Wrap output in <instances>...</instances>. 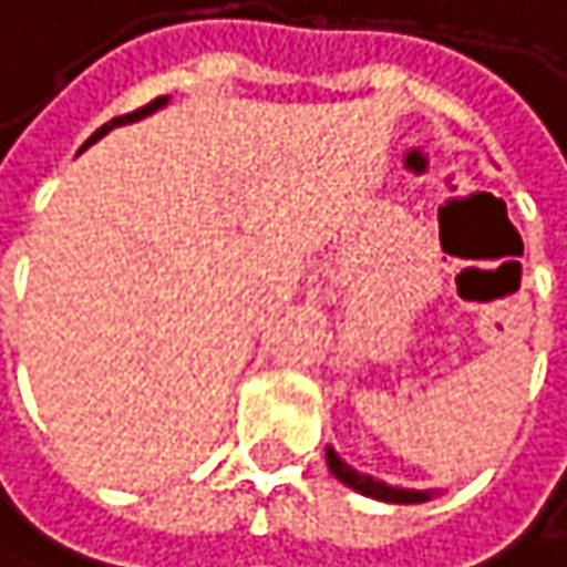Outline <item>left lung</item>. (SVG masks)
I'll return each mask as SVG.
<instances>
[{"label": "left lung", "instance_id": "left-lung-1", "mask_svg": "<svg viewBox=\"0 0 567 567\" xmlns=\"http://www.w3.org/2000/svg\"><path fill=\"white\" fill-rule=\"evenodd\" d=\"M326 462H329V472L349 485L352 492L365 495V498H375V502H389V505H422V502H432L439 492H419V488H399V485H389V482H379L365 472H355L332 445H326Z\"/></svg>", "mask_w": 567, "mask_h": 567}]
</instances>
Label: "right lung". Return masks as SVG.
Listing matches in <instances>:
<instances>
[{
    "label": "right lung",
    "mask_w": 567,
    "mask_h": 567,
    "mask_svg": "<svg viewBox=\"0 0 567 567\" xmlns=\"http://www.w3.org/2000/svg\"><path fill=\"white\" fill-rule=\"evenodd\" d=\"M165 105H168V95H158V99H152L148 105H142V109H135V112H128V115H115L112 122H105L102 128H95V132H92V138H89V142L82 145V148H89L92 142H99V138H102V135H109L112 128H118V125H128V122H138V118H145V115H152V112H158V109H165Z\"/></svg>",
    "instance_id": "add662e5"
}]
</instances>
